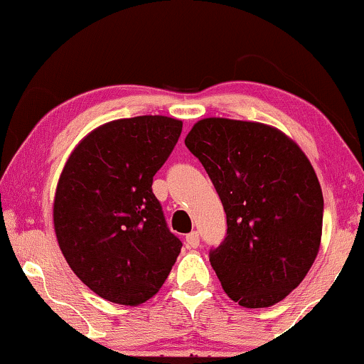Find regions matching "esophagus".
Returning <instances> with one entry per match:
<instances>
[{"mask_svg": "<svg viewBox=\"0 0 364 364\" xmlns=\"http://www.w3.org/2000/svg\"><path fill=\"white\" fill-rule=\"evenodd\" d=\"M199 243H200V240H199V232H197V231H192V232H189V235L186 236L187 248H197V246H199Z\"/></svg>", "mask_w": 364, "mask_h": 364, "instance_id": "esophagus-1", "label": "esophagus"}]
</instances>
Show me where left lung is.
<instances>
[{"instance_id": "8db88e82", "label": "left lung", "mask_w": 364, "mask_h": 364, "mask_svg": "<svg viewBox=\"0 0 364 364\" xmlns=\"http://www.w3.org/2000/svg\"><path fill=\"white\" fill-rule=\"evenodd\" d=\"M226 213V237L209 262L224 291L270 307L299 287L319 253L321 183L287 134L263 123L205 118L186 136Z\"/></svg>"}]
</instances>
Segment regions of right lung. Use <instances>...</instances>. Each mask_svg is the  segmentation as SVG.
Instances as JSON below:
<instances>
[{"label": "right lung", "instance_id": "right-lung-1", "mask_svg": "<svg viewBox=\"0 0 364 364\" xmlns=\"http://www.w3.org/2000/svg\"><path fill=\"white\" fill-rule=\"evenodd\" d=\"M182 133L167 116L116 119L70 154L53 200V226L69 267L100 297L146 302L181 253L151 183Z\"/></svg>", "mask_w": 364, "mask_h": 364}]
</instances>
